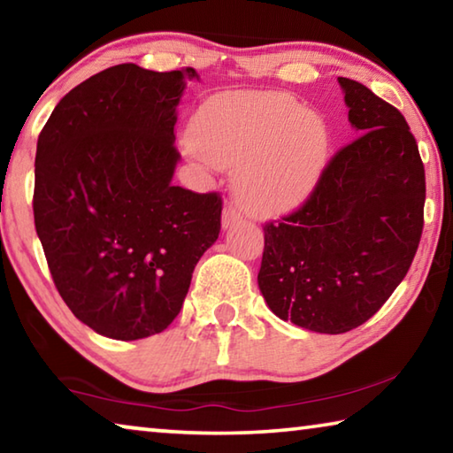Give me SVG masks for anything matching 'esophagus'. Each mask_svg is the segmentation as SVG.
Masks as SVG:
<instances>
[{
    "label": "esophagus",
    "mask_w": 453,
    "mask_h": 453,
    "mask_svg": "<svg viewBox=\"0 0 453 453\" xmlns=\"http://www.w3.org/2000/svg\"><path fill=\"white\" fill-rule=\"evenodd\" d=\"M242 216H243V211L240 210V205L227 203L226 210H224V216H221V224H224V227H229L234 224V221H237Z\"/></svg>",
    "instance_id": "34e87169"
}]
</instances>
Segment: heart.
<instances>
[{
	"mask_svg": "<svg viewBox=\"0 0 453 453\" xmlns=\"http://www.w3.org/2000/svg\"><path fill=\"white\" fill-rule=\"evenodd\" d=\"M332 135L326 119L283 91L211 99L199 111L191 153L205 164L242 167L240 189L257 211L296 208L316 188Z\"/></svg>",
	"mask_w": 453,
	"mask_h": 453,
	"instance_id": "1",
	"label": "heart"
}]
</instances>
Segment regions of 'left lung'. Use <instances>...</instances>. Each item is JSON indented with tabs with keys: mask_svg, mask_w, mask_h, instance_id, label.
Segmentation results:
<instances>
[{
	"mask_svg": "<svg viewBox=\"0 0 453 453\" xmlns=\"http://www.w3.org/2000/svg\"><path fill=\"white\" fill-rule=\"evenodd\" d=\"M337 81L357 137L300 208L264 226L257 273L275 316L318 334L365 324L405 278L424 229L426 172L408 121L364 83Z\"/></svg>",
	"mask_w": 453,
	"mask_h": 453,
	"instance_id": "obj_1",
	"label": "left lung"
}]
</instances>
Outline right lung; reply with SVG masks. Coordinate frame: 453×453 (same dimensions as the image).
<instances>
[{"label":"right lung","instance_id":"add662e5","mask_svg":"<svg viewBox=\"0 0 453 453\" xmlns=\"http://www.w3.org/2000/svg\"><path fill=\"white\" fill-rule=\"evenodd\" d=\"M191 67L119 64L59 99L35 151L34 219L61 300L111 340L164 332L221 229V197L173 186Z\"/></svg>","mask_w":453,"mask_h":453}]
</instances>
